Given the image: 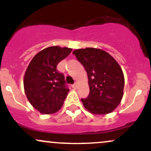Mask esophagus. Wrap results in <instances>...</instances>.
Returning a JSON list of instances; mask_svg holds the SVG:
<instances>
[{"mask_svg":"<svg viewBox=\"0 0 151 151\" xmlns=\"http://www.w3.org/2000/svg\"><path fill=\"white\" fill-rule=\"evenodd\" d=\"M72 88H73V89H77V82H75L73 85H72Z\"/></svg>","mask_w":151,"mask_h":151,"instance_id":"1","label":"esophagus"}]
</instances>
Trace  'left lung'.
<instances>
[{"label":"left lung","instance_id":"1","mask_svg":"<svg viewBox=\"0 0 151 151\" xmlns=\"http://www.w3.org/2000/svg\"><path fill=\"white\" fill-rule=\"evenodd\" d=\"M84 66L88 75L89 96L81 99L83 105L93 114L112 112L122 99L124 76L113 57L104 50L87 47L72 52Z\"/></svg>","mask_w":151,"mask_h":151}]
</instances>
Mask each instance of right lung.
Returning a JSON list of instances; mask_svg holds the SVG:
<instances>
[{"instance_id":"right-lung-1","label":"right lung","mask_w":151,"mask_h":151,"mask_svg":"<svg viewBox=\"0 0 151 151\" xmlns=\"http://www.w3.org/2000/svg\"><path fill=\"white\" fill-rule=\"evenodd\" d=\"M71 52V48L50 47L38 52L27 67L23 80L25 94L41 114H54L63 105L70 89L57 66Z\"/></svg>"}]
</instances>
